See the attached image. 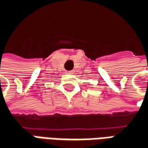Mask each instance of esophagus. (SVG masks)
<instances>
[{
  "instance_id": "obj_1",
  "label": "esophagus",
  "mask_w": 148,
  "mask_h": 148,
  "mask_svg": "<svg viewBox=\"0 0 148 148\" xmlns=\"http://www.w3.org/2000/svg\"><path fill=\"white\" fill-rule=\"evenodd\" d=\"M73 71H67V74H73Z\"/></svg>"
}]
</instances>
